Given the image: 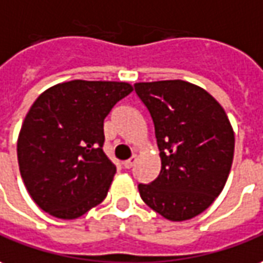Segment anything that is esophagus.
<instances>
[{
	"label": "esophagus",
	"mask_w": 263,
	"mask_h": 263,
	"mask_svg": "<svg viewBox=\"0 0 263 263\" xmlns=\"http://www.w3.org/2000/svg\"><path fill=\"white\" fill-rule=\"evenodd\" d=\"M136 160H137V159H136V156L130 157L128 160H124V162H123V166H124V169H132V167L135 166Z\"/></svg>",
	"instance_id": "obj_1"
}]
</instances>
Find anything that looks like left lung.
<instances>
[{
	"instance_id": "8db88e82",
	"label": "left lung",
	"mask_w": 263,
	"mask_h": 263,
	"mask_svg": "<svg viewBox=\"0 0 263 263\" xmlns=\"http://www.w3.org/2000/svg\"><path fill=\"white\" fill-rule=\"evenodd\" d=\"M155 123L162 169L139 193L150 209L172 222L206 211L225 187L235 152L226 111L204 88L183 80L136 83Z\"/></svg>"
}]
</instances>
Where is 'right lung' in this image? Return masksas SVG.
Returning a JSON list of instances; mask_svg holds the SVG:
<instances>
[{"label":"right lung","instance_id":"add662e5","mask_svg":"<svg viewBox=\"0 0 263 263\" xmlns=\"http://www.w3.org/2000/svg\"><path fill=\"white\" fill-rule=\"evenodd\" d=\"M132 91L126 81L73 80L38 96L17 140L20 173L38 208L70 220L106 199L116 166L101 149L103 123Z\"/></svg>","mask_w":263,"mask_h":263}]
</instances>
